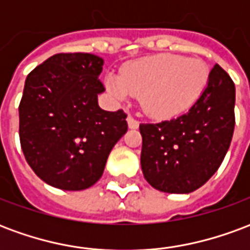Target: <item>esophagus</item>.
I'll return each instance as SVG.
<instances>
[{"mask_svg": "<svg viewBox=\"0 0 250 250\" xmlns=\"http://www.w3.org/2000/svg\"><path fill=\"white\" fill-rule=\"evenodd\" d=\"M127 123H128V127H130L131 130H136L139 127V122L134 119L132 116H127Z\"/></svg>", "mask_w": 250, "mask_h": 250, "instance_id": "obj_1", "label": "esophagus"}]
</instances>
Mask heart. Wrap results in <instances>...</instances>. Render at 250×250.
<instances>
[{
  "label": "heart",
  "instance_id": "1",
  "mask_svg": "<svg viewBox=\"0 0 250 250\" xmlns=\"http://www.w3.org/2000/svg\"><path fill=\"white\" fill-rule=\"evenodd\" d=\"M209 66L201 59L178 55L143 57L108 75L105 87L120 100L141 96V107L154 119L185 114L202 96L209 83Z\"/></svg>",
  "mask_w": 250,
  "mask_h": 250
}]
</instances>
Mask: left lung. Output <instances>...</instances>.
I'll use <instances>...</instances> for the list:
<instances>
[{
	"instance_id": "obj_1",
	"label": "left lung",
	"mask_w": 250,
	"mask_h": 250,
	"mask_svg": "<svg viewBox=\"0 0 250 250\" xmlns=\"http://www.w3.org/2000/svg\"><path fill=\"white\" fill-rule=\"evenodd\" d=\"M234 103V83L215 64L205 92L186 114L139 125L141 165L147 182L171 194L191 193L206 184L230 146Z\"/></svg>"
}]
</instances>
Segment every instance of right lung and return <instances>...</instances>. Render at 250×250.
Segmentation results:
<instances>
[{"label": "right lung", "mask_w": 250, "mask_h": 250, "mask_svg": "<svg viewBox=\"0 0 250 250\" xmlns=\"http://www.w3.org/2000/svg\"><path fill=\"white\" fill-rule=\"evenodd\" d=\"M103 64L91 53H59L25 80L21 148L36 175L53 188L77 191L96 184L112 147L127 132L122 109L99 107Z\"/></svg>", "instance_id": "1"}]
</instances>
